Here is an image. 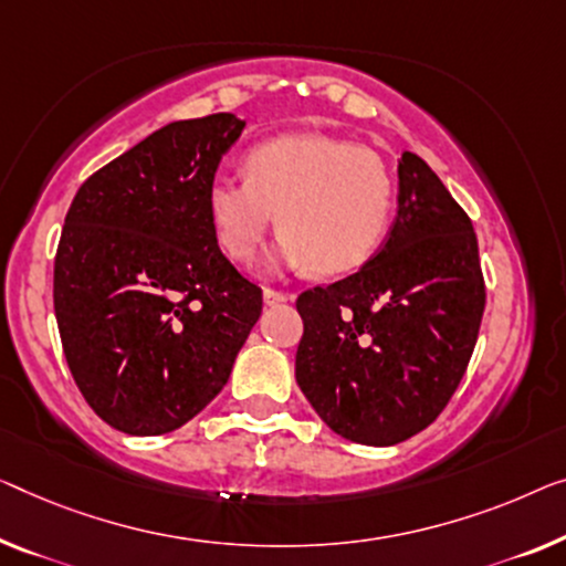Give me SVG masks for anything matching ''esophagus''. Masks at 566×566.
<instances>
[{"instance_id":"esophagus-1","label":"esophagus","mask_w":566,"mask_h":566,"mask_svg":"<svg viewBox=\"0 0 566 566\" xmlns=\"http://www.w3.org/2000/svg\"><path fill=\"white\" fill-rule=\"evenodd\" d=\"M286 300H292V294L290 292H280V290H264V302L266 305H280V302H286Z\"/></svg>"}]
</instances>
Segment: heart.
<instances>
[{
  "instance_id": "b5f03b06",
  "label": "heart",
  "mask_w": 566,
  "mask_h": 566,
  "mask_svg": "<svg viewBox=\"0 0 566 566\" xmlns=\"http://www.w3.org/2000/svg\"><path fill=\"white\" fill-rule=\"evenodd\" d=\"M208 223L239 264L259 254L276 213V259L319 276L360 269L391 226L394 177L376 151L327 134H282L243 155V180L216 177Z\"/></svg>"
}]
</instances>
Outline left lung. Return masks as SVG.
I'll return each instance as SVG.
<instances>
[{
	"label": "left lung",
	"mask_w": 566,
	"mask_h": 566,
	"mask_svg": "<svg viewBox=\"0 0 566 566\" xmlns=\"http://www.w3.org/2000/svg\"><path fill=\"white\" fill-rule=\"evenodd\" d=\"M485 310L478 235L415 151L399 159V216L360 272L297 297V384L345 440L389 447L442 415Z\"/></svg>",
	"instance_id": "left-lung-1"
}]
</instances>
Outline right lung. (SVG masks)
Instances as JSON below:
<instances>
[{
  "label": "right lung",
  "mask_w": 566,
  "mask_h": 566,
  "mask_svg": "<svg viewBox=\"0 0 566 566\" xmlns=\"http://www.w3.org/2000/svg\"><path fill=\"white\" fill-rule=\"evenodd\" d=\"M233 114L172 122L101 167L67 208L53 305L73 381L126 434H165L216 399L261 315L218 247L206 192Z\"/></svg>",
  "instance_id": "right-lung-1"
}]
</instances>
